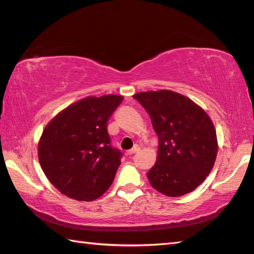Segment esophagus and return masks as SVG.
<instances>
[{"instance_id": "1", "label": "esophagus", "mask_w": 254, "mask_h": 254, "mask_svg": "<svg viewBox=\"0 0 254 254\" xmlns=\"http://www.w3.org/2000/svg\"><path fill=\"white\" fill-rule=\"evenodd\" d=\"M138 150H140V146H138V145H135V146H134L133 148H131V150H128V151H127V155H132V154L136 153Z\"/></svg>"}]
</instances>
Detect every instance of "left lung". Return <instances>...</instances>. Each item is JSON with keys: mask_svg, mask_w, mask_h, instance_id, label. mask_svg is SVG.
Masks as SVG:
<instances>
[{"mask_svg": "<svg viewBox=\"0 0 254 254\" xmlns=\"http://www.w3.org/2000/svg\"><path fill=\"white\" fill-rule=\"evenodd\" d=\"M151 117L158 136L155 165L146 174L154 190L168 197L192 191L211 172L217 134L208 114L190 99L171 90L133 96Z\"/></svg>", "mask_w": 254, "mask_h": 254, "instance_id": "1", "label": "left lung"}]
</instances>
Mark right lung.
<instances>
[{"label": "right lung", "mask_w": 254, "mask_h": 254, "mask_svg": "<svg viewBox=\"0 0 254 254\" xmlns=\"http://www.w3.org/2000/svg\"><path fill=\"white\" fill-rule=\"evenodd\" d=\"M122 96L88 97L49 122L38 144V160L53 185L76 200L90 201L108 190L122 153L111 145L107 123Z\"/></svg>", "instance_id": "1"}]
</instances>
